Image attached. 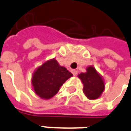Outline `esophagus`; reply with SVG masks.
Instances as JSON below:
<instances>
[{
  "label": "esophagus",
  "instance_id": "1",
  "mask_svg": "<svg viewBox=\"0 0 131 131\" xmlns=\"http://www.w3.org/2000/svg\"><path fill=\"white\" fill-rule=\"evenodd\" d=\"M71 73H73V75H76L78 73V71L76 70H71Z\"/></svg>",
  "mask_w": 131,
  "mask_h": 131
}]
</instances>
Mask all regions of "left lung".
<instances>
[{
    "instance_id": "1",
    "label": "left lung",
    "mask_w": 131,
    "mask_h": 131,
    "mask_svg": "<svg viewBox=\"0 0 131 131\" xmlns=\"http://www.w3.org/2000/svg\"><path fill=\"white\" fill-rule=\"evenodd\" d=\"M78 78L83 84V91L90 100L98 98L105 89V83L101 75L93 66L86 68V73H81Z\"/></svg>"
}]
</instances>
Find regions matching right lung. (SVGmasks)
I'll use <instances>...</instances> for the list:
<instances>
[{
  "instance_id": "obj_1",
  "label": "right lung",
  "mask_w": 131,
  "mask_h": 131,
  "mask_svg": "<svg viewBox=\"0 0 131 131\" xmlns=\"http://www.w3.org/2000/svg\"><path fill=\"white\" fill-rule=\"evenodd\" d=\"M73 76L58 61L51 59L45 62L35 71L32 76L34 91L42 99H50L60 90L66 81Z\"/></svg>"
}]
</instances>
